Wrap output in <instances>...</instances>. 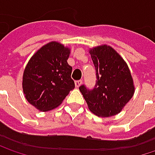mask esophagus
I'll return each instance as SVG.
<instances>
[{"mask_svg": "<svg viewBox=\"0 0 155 155\" xmlns=\"http://www.w3.org/2000/svg\"><path fill=\"white\" fill-rule=\"evenodd\" d=\"M74 83H75V87H76V88H79V87L81 85V83H82V81H81V80L75 81V82H74Z\"/></svg>", "mask_w": 155, "mask_h": 155, "instance_id": "esophagus-1", "label": "esophagus"}]
</instances>
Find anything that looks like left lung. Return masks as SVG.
I'll list each match as a JSON object with an SVG mask.
<instances>
[{
  "instance_id": "8db88e82",
  "label": "left lung",
  "mask_w": 155,
  "mask_h": 155,
  "mask_svg": "<svg viewBox=\"0 0 155 155\" xmlns=\"http://www.w3.org/2000/svg\"><path fill=\"white\" fill-rule=\"evenodd\" d=\"M90 54L96 70V84L92 90L79 87L89 109L98 117L118 114L131 100L135 86L130 70L119 54L107 45L93 47Z\"/></svg>"
}]
</instances>
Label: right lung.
Segmentation results:
<instances>
[{
  "label": "right lung",
  "instance_id": "obj_1",
  "mask_svg": "<svg viewBox=\"0 0 155 155\" xmlns=\"http://www.w3.org/2000/svg\"><path fill=\"white\" fill-rule=\"evenodd\" d=\"M70 48L52 41L38 49L25 67L22 89L27 101L40 111L58 107L74 89Z\"/></svg>",
  "mask_w": 155,
  "mask_h": 155
}]
</instances>
